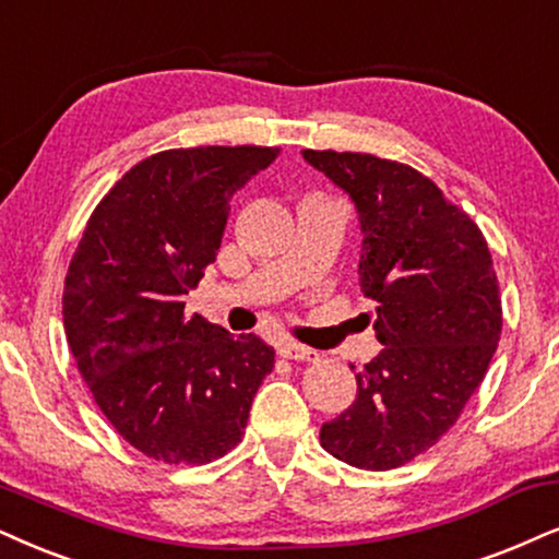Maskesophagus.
<instances>
[{
  "label": "esophagus",
  "mask_w": 559,
  "mask_h": 559,
  "mask_svg": "<svg viewBox=\"0 0 559 559\" xmlns=\"http://www.w3.org/2000/svg\"><path fill=\"white\" fill-rule=\"evenodd\" d=\"M278 356L286 358V361H320V353L292 341L278 345Z\"/></svg>",
  "instance_id": "1"
}]
</instances>
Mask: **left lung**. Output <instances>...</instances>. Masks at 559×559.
Returning <instances> with one entry per match:
<instances>
[{"label":"left lung","instance_id":"1","mask_svg":"<svg viewBox=\"0 0 559 559\" xmlns=\"http://www.w3.org/2000/svg\"><path fill=\"white\" fill-rule=\"evenodd\" d=\"M301 154L356 203L361 292L377 301L384 345L356 373L353 405L322 426V449L358 469L402 467L454 426L498 348L503 307L487 239L409 165Z\"/></svg>","mask_w":559,"mask_h":559}]
</instances>
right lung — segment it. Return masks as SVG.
<instances>
[{"instance_id":"add662e5","label":"right lung","mask_w":559,"mask_h":559,"mask_svg":"<svg viewBox=\"0 0 559 559\" xmlns=\"http://www.w3.org/2000/svg\"><path fill=\"white\" fill-rule=\"evenodd\" d=\"M273 146L167 150L92 211L63 281V330L100 413L154 462L209 464L242 441L275 350L186 317L216 260L229 201Z\"/></svg>"}]
</instances>
